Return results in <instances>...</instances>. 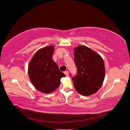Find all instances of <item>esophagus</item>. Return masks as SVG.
<instances>
[{"label":"esophagus","mask_w":130,"mask_h":130,"mask_svg":"<svg viewBox=\"0 0 130 130\" xmlns=\"http://www.w3.org/2000/svg\"><path fill=\"white\" fill-rule=\"evenodd\" d=\"M64 73H65V74L67 75V76H68V75H69V72L68 71H65L64 72Z\"/></svg>","instance_id":"1"}]
</instances>
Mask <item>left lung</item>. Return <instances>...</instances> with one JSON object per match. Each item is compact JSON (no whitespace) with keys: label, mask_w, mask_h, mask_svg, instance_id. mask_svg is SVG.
Listing matches in <instances>:
<instances>
[{"label":"left lung","mask_w":130,"mask_h":130,"mask_svg":"<svg viewBox=\"0 0 130 130\" xmlns=\"http://www.w3.org/2000/svg\"><path fill=\"white\" fill-rule=\"evenodd\" d=\"M77 74L72 78L75 90L83 95L95 93L102 86L105 75L102 58L85 45L74 49Z\"/></svg>","instance_id":"left-lung-1"}]
</instances>
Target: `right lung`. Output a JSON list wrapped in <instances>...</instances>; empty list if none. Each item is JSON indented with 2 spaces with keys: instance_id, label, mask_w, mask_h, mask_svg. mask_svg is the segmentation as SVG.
<instances>
[{
  "instance_id": "obj_1",
  "label": "right lung",
  "mask_w": 130,
  "mask_h": 130,
  "mask_svg": "<svg viewBox=\"0 0 130 130\" xmlns=\"http://www.w3.org/2000/svg\"><path fill=\"white\" fill-rule=\"evenodd\" d=\"M53 46L40 49L35 54L28 66L30 81L39 91L49 93L60 84V79L66 75L59 69L52 59Z\"/></svg>"
}]
</instances>
